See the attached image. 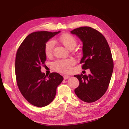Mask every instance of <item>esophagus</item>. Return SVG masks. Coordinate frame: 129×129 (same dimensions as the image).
Returning a JSON list of instances; mask_svg holds the SVG:
<instances>
[{
    "label": "esophagus",
    "instance_id": "obj_1",
    "mask_svg": "<svg viewBox=\"0 0 129 129\" xmlns=\"http://www.w3.org/2000/svg\"><path fill=\"white\" fill-rule=\"evenodd\" d=\"M70 76L68 75H64L63 76V79L64 80H66V79H68V78H69Z\"/></svg>",
    "mask_w": 129,
    "mask_h": 129
}]
</instances>
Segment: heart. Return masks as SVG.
<instances>
[{"label": "heart", "mask_w": 129, "mask_h": 129, "mask_svg": "<svg viewBox=\"0 0 129 129\" xmlns=\"http://www.w3.org/2000/svg\"><path fill=\"white\" fill-rule=\"evenodd\" d=\"M58 41L68 49L74 48L76 45V38L69 33H65L61 35L58 38ZM54 46V42L52 40H49L46 43L44 51L46 56L50 57L52 56ZM75 63V60L72 58L58 60L53 62L52 67L54 70L57 72L68 73L71 71L72 68Z\"/></svg>", "instance_id": "1"}]
</instances>
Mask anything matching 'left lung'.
I'll return each mask as SVG.
<instances>
[{"label":"left lung","mask_w":129,"mask_h":129,"mask_svg":"<svg viewBox=\"0 0 129 129\" xmlns=\"http://www.w3.org/2000/svg\"><path fill=\"white\" fill-rule=\"evenodd\" d=\"M82 42L83 69L90 74L76 75L80 82L75 93L82 101L92 103L99 100L108 89L114 69L111 52L107 40L99 31L90 27H81L71 31Z\"/></svg>","instance_id":"left-lung-1"}]
</instances>
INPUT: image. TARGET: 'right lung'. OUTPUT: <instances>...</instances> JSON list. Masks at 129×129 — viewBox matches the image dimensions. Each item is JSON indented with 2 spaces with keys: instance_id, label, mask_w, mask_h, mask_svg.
Returning a JSON list of instances; mask_svg holds the SVG:
<instances>
[{
  "instance_id": "obj_1",
  "label": "right lung",
  "mask_w": 129,
  "mask_h": 129,
  "mask_svg": "<svg viewBox=\"0 0 129 129\" xmlns=\"http://www.w3.org/2000/svg\"><path fill=\"white\" fill-rule=\"evenodd\" d=\"M59 33L33 32L25 39L17 50L15 70L18 87L25 99L36 107H44L51 103L57 86L63 80L58 73L47 76L41 72V66L46 60V43Z\"/></svg>"
}]
</instances>
